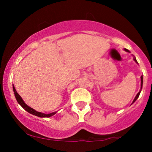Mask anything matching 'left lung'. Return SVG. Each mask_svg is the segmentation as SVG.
Masks as SVG:
<instances>
[{"label":"left lung","mask_w":152,"mask_h":152,"mask_svg":"<svg viewBox=\"0 0 152 152\" xmlns=\"http://www.w3.org/2000/svg\"><path fill=\"white\" fill-rule=\"evenodd\" d=\"M124 50H126V51H127V52H129V50H127V49H126V48H125ZM134 60L137 63V60H136V58H134ZM137 64H138V63H137ZM142 85H143V77H142V76H141V90L139 91V93H138V94H137V95L136 96L135 99H134V101H133V103H134V102H135V101L137 100V99H138V97L139 96V94H140V92H141V91H142Z\"/></svg>","instance_id":"left-lung-1"}]
</instances>
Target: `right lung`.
Returning <instances> with one entry per match:
<instances>
[{
    "instance_id": "1",
    "label": "right lung",
    "mask_w": 152,
    "mask_h": 152,
    "mask_svg": "<svg viewBox=\"0 0 152 152\" xmlns=\"http://www.w3.org/2000/svg\"><path fill=\"white\" fill-rule=\"evenodd\" d=\"M13 91H14L15 96V99H16L17 102H18V104H20V105L26 111H28V112L30 113V114H34V115H35V116H39V117H50V116H53V115L56 113V112H53V113H50V114H43V113L36 111V110H34V109H32V108H31L30 106L26 105V104H25V102H23V100L21 97H20V96L19 95L18 93H17L16 90H15V87L13 86Z\"/></svg>"
}]
</instances>
